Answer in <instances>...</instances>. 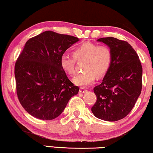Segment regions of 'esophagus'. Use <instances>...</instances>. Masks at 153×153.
Segmentation results:
<instances>
[{
	"label": "esophagus",
	"instance_id": "1",
	"mask_svg": "<svg viewBox=\"0 0 153 153\" xmlns=\"http://www.w3.org/2000/svg\"><path fill=\"white\" fill-rule=\"evenodd\" d=\"M87 92V90L85 89L84 88H79V92L80 93H85Z\"/></svg>",
	"mask_w": 153,
	"mask_h": 153
}]
</instances>
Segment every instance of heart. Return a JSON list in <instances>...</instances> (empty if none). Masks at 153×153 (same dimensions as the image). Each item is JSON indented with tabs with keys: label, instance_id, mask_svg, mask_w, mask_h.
Segmentation results:
<instances>
[{
	"label": "heart",
	"instance_id": "b5f03b06",
	"mask_svg": "<svg viewBox=\"0 0 153 153\" xmlns=\"http://www.w3.org/2000/svg\"><path fill=\"white\" fill-rule=\"evenodd\" d=\"M112 60V52L108 46L86 42L74 49L73 55L61 56L60 63L62 69L69 75L76 73V61H84V71L74 77V82L80 86L92 84L97 77L102 76L108 71Z\"/></svg>",
	"mask_w": 153,
	"mask_h": 153
}]
</instances>
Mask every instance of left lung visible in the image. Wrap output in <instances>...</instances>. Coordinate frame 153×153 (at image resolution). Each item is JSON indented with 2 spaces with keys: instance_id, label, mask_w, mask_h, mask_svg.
I'll list each match as a JSON object with an SVG mask.
<instances>
[{
  "instance_id": "8db88e82",
  "label": "left lung",
  "mask_w": 153,
  "mask_h": 153,
  "mask_svg": "<svg viewBox=\"0 0 153 153\" xmlns=\"http://www.w3.org/2000/svg\"><path fill=\"white\" fill-rule=\"evenodd\" d=\"M112 52V60L102 82L94 88L97 101L92 107L96 117L107 121L128 115L142 90V67L138 55L129 44L113 37L98 39Z\"/></svg>"
}]
</instances>
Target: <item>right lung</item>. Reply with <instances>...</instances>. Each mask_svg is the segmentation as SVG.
<instances>
[{
  "mask_svg": "<svg viewBox=\"0 0 153 153\" xmlns=\"http://www.w3.org/2000/svg\"><path fill=\"white\" fill-rule=\"evenodd\" d=\"M79 38L46 31L31 38L15 65L18 99L37 119L52 120L63 112L79 92L62 69L61 56Z\"/></svg>",
  "mask_w": 153,
  "mask_h": 153,
  "instance_id": "right-lung-1",
  "label": "right lung"
}]
</instances>
